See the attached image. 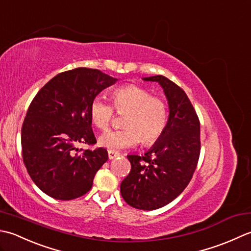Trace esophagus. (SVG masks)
<instances>
[{
    "mask_svg": "<svg viewBox=\"0 0 251 251\" xmlns=\"http://www.w3.org/2000/svg\"><path fill=\"white\" fill-rule=\"evenodd\" d=\"M119 155H120L119 152H117V151H108V157H109V159H115V158H117Z\"/></svg>",
    "mask_w": 251,
    "mask_h": 251,
    "instance_id": "1",
    "label": "esophagus"
}]
</instances>
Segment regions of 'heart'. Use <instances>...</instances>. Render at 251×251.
<instances>
[{
	"label": "heart",
	"mask_w": 251,
	"mask_h": 251,
	"mask_svg": "<svg viewBox=\"0 0 251 251\" xmlns=\"http://www.w3.org/2000/svg\"><path fill=\"white\" fill-rule=\"evenodd\" d=\"M112 104L117 111L127 112L120 130H107L99 137V144L109 151L134 147L140 141L151 145L165 132L169 119V108L160 97L137 84H126L114 90ZM104 97L96 96L90 104V117L93 124L104 130L115 116V109Z\"/></svg>",
	"instance_id": "obj_1"
}]
</instances>
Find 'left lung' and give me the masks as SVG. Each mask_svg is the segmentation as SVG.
<instances>
[{"instance_id":"8db88e82","label":"left lung","mask_w":251,"mask_h":251,"mask_svg":"<svg viewBox=\"0 0 251 251\" xmlns=\"http://www.w3.org/2000/svg\"><path fill=\"white\" fill-rule=\"evenodd\" d=\"M158 82L169 104L165 132L143 156L129 155L131 171L120 185L125 201L141 210L166 206L185 190L201 154V122L185 92L163 75Z\"/></svg>"}]
</instances>
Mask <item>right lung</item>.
<instances>
[{
  "mask_svg": "<svg viewBox=\"0 0 251 251\" xmlns=\"http://www.w3.org/2000/svg\"><path fill=\"white\" fill-rule=\"evenodd\" d=\"M116 78L99 69L64 71L41 89L30 104L22 127L23 160L41 191L59 201L88 193L96 172L108 159L103 147L94 145L90 104Z\"/></svg>",
  "mask_w": 251,
  "mask_h": 251,
  "instance_id": "obj_1",
  "label": "right lung"
}]
</instances>
